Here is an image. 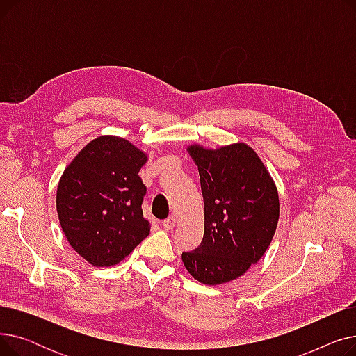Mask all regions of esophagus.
<instances>
[{
  "label": "esophagus",
  "instance_id": "obj_1",
  "mask_svg": "<svg viewBox=\"0 0 356 356\" xmlns=\"http://www.w3.org/2000/svg\"><path fill=\"white\" fill-rule=\"evenodd\" d=\"M175 225H176V218H175L173 215L168 216L167 219L163 220V228H164L165 231H172V229L175 228Z\"/></svg>",
  "mask_w": 356,
  "mask_h": 356
}]
</instances>
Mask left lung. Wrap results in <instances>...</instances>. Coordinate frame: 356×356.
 Returning a JSON list of instances; mask_svg holds the SVG:
<instances>
[{
    "label": "left lung",
    "mask_w": 356,
    "mask_h": 356,
    "mask_svg": "<svg viewBox=\"0 0 356 356\" xmlns=\"http://www.w3.org/2000/svg\"><path fill=\"white\" fill-rule=\"evenodd\" d=\"M197 165L204 202L200 245L183 252V264L197 282H232L258 263L271 244L280 216L278 192L254 149L235 143L216 149L188 145Z\"/></svg>",
    "instance_id": "8db88e82"
}]
</instances>
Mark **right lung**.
Here are the masks:
<instances>
[{"label":"right lung","mask_w":356,"mask_h":356,"mask_svg":"<svg viewBox=\"0 0 356 356\" xmlns=\"http://www.w3.org/2000/svg\"><path fill=\"white\" fill-rule=\"evenodd\" d=\"M147 154L125 138L101 136L65 168L56 193L63 234L89 264H118L149 234L143 216Z\"/></svg>","instance_id":"add662e5"}]
</instances>
